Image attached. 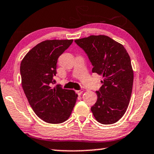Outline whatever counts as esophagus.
<instances>
[{
  "label": "esophagus",
  "instance_id": "1",
  "mask_svg": "<svg viewBox=\"0 0 154 154\" xmlns=\"http://www.w3.org/2000/svg\"><path fill=\"white\" fill-rule=\"evenodd\" d=\"M83 91H84V90H83V89L77 90V91H76V92H77V94H78V95H81V94L83 93Z\"/></svg>",
  "mask_w": 154,
  "mask_h": 154
}]
</instances>
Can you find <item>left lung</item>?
I'll list each match as a JSON object with an SVG mask.
<instances>
[{
    "mask_svg": "<svg viewBox=\"0 0 154 154\" xmlns=\"http://www.w3.org/2000/svg\"><path fill=\"white\" fill-rule=\"evenodd\" d=\"M93 65L92 72L103 76V85L96 91L97 101L91 108L100 123L118 122L125 113L132 91L134 73L130 57L121 44L105 35L76 39Z\"/></svg>",
    "mask_w": 154,
    "mask_h": 154,
    "instance_id": "8db88e82",
    "label": "left lung"
}]
</instances>
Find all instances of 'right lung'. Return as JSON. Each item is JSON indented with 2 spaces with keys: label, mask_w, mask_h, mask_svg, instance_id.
I'll return each mask as SVG.
<instances>
[{
  "label": "right lung",
  "mask_w": 154,
  "mask_h": 154,
  "mask_svg": "<svg viewBox=\"0 0 154 154\" xmlns=\"http://www.w3.org/2000/svg\"><path fill=\"white\" fill-rule=\"evenodd\" d=\"M72 39L46 40L32 48L20 64L22 86L29 103L38 118L51 124L65 122L75 107V91L52 87L59 56Z\"/></svg>",
  "instance_id": "add662e5"
}]
</instances>
